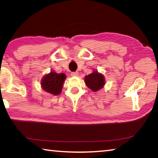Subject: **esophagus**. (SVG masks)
Segmentation results:
<instances>
[{"instance_id":"1","label":"esophagus","mask_w":158,"mask_h":158,"mask_svg":"<svg viewBox=\"0 0 158 158\" xmlns=\"http://www.w3.org/2000/svg\"><path fill=\"white\" fill-rule=\"evenodd\" d=\"M78 75H79L78 72H73V73H71V76L73 77H77Z\"/></svg>"}]
</instances>
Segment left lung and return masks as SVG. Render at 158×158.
I'll list each match as a JSON object with an SVG mask.
<instances>
[{"label": "left lung", "instance_id": "1", "mask_svg": "<svg viewBox=\"0 0 158 158\" xmlns=\"http://www.w3.org/2000/svg\"><path fill=\"white\" fill-rule=\"evenodd\" d=\"M85 84L94 92L98 91L104 86L105 78L102 73L93 70V73L85 77Z\"/></svg>", "mask_w": 158, "mask_h": 158}]
</instances>
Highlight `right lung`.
Here are the masks:
<instances>
[{"instance_id": "add662e5", "label": "right lung", "mask_w": 158, "mask_h": 158, "mask_svg": "<svg viewBox=\"0 0 158 158\" xmlns=\"http://www.w3.org/2000/svg\"><path fill=\"white\" fill-rule=\"evenodd\" d=\"M66 79L64 73L58 74L51 71L49 74H45L41 81L43 90L54 95H58L61 93L63 85Z\"/></svg>"}]
</instances>
